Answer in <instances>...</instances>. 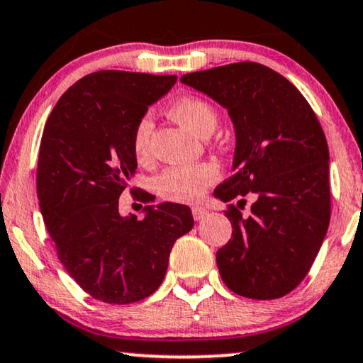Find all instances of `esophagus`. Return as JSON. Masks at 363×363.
I'll return each instance as SVG.
<instances>
[{
    "label": "esophagus",
    "instance_id": "34e87169",
    "mask_svg": "<svg viewBox=\"0 0 363 363\" xmlns=\"http://www.w3.org/2000/svg\"><path fill=\"white\" fill-rule=\"evenodd\" d=\"M191 214H193L194 219L199 220V219H203V218L208 216V209L203 208V206H194L191 209Z\"/></svg>",
    "mask_w": 363,
    "mask_h": 363
}]
</instances>
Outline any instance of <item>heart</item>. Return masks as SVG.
I'll return each instance as SVG.
<instances>
[{
  "label": "heart",
  "instance_id": "1",
  "mask_svg": "<svg viewBox=\"0 0 363 363\" xmlns=\"http://www.w3.org/2000/svg\"><path fill=\"white\" fill-rule=\"evenodd\" d=\"M170 116L190 129L191 133L208 138L219 123L216 108L203 98L185 96L170 108ZM152 119L143 116L134 125L130 147L138 162H147L150 157ZM219 169L209 162L196 165H170L162 170L154 180V190L160 198L175 203H194L203 196L208 186L219 180Z\"/></svg>",
  "mask_w": 363,
  "mask_h": 363
}]
</instances>
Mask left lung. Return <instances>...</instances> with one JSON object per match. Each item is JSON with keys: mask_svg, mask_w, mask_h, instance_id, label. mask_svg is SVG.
<instances>
[{"mask_svg": "<svg viewBox=\"0 0 363 363\" xmlns=\"http://www.w3.org/2000/svg\"><path fill=\"white\" fill-rule=\"evenodd\" d=\"M182 83L228 109L235 129V173L214 194L229 203L255 193L251 214L228 204L229 242L216 254L225 286L240 296L275 299L304 280L330 219L329 149L306 98L257 62L186 73Z\"/></svg>", "mask_w": 363, "mask_h": 363, "instance_id": "8db88e82", "label": "left lung"}]
</instances>
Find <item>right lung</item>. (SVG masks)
Listing matches in <instances>:
<instances>
[{"mask_svg":"<svg viewBox=\"0 0 363 363\" xmlns=\"http://www.w3.org/2000/svg\"><path fill=\"white\" fill-rule=\"evenodd\" d=\"M175 75L101 70L62 94L47 119L38 160V198L60 264L83 291L108 304L150 296L164 281L175 240L193 228L190 208L134 194L145 218L119 214L138 160L130 138Z\"/></svg>","mask_w":363,"mask_h":363,"instance_id":"right-lung-1","label":"right lung"}]
</instances>
